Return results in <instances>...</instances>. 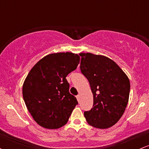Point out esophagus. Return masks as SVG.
<instances>
[{"label": "esophagus", "instance_id": "obj_1", "mask_svg": "<svg viewBox=\"0 0 149 149\" xmlns=\"http://www.w3.org/2000/svg\"><path fill=\"white\" fill-rule=\"evenodd\" d=\"M76 98H77V100H78V102H80V95H77Z\"/></svg>", "mask_w": 149, "mask_h": 149}]
</instances>
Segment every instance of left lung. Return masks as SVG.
Masks as SVG:
<instances>
[{
  "label": "left lung",
  "instance_id": "1",
  "mask_svg": "<svg viewBox=\"0 0 149 149\" xmlns=\"http://www.w3.org/2000/svg\"><path fill=\"white\" fill-rule=\"evenodd\" d=\"M80 69L93 94V107L84 116L89 125L100 129L114 125L123 115L129 100L130 83L115 61L103 55L80 53Z\"/></svg>",
  "mask_w": 149,
  "mask_h": 149
}]
</instances>
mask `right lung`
<instances>
[{"mask_svg": "<svg viewBox=\"0 0 149 149\" xmlns=\"http://www.w3.org/2000/svg\"><path fill=\"white\" fill-rule=\"evenodd\" d=\"M79 63L77 54L52 53L38 61L27 75L23 98L32 118L41 127L58 129L68 122L78 102L69 93L66 77Z\"/></svg>", "mask_w": 149, "mask_h": 149, "instance_id": "add662e5", "label": "right lung"}]
</instances>
